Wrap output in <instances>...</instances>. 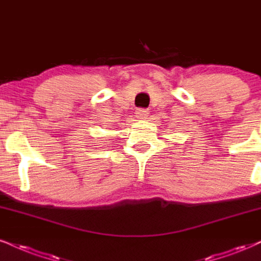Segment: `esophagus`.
Returning <instances> with one entry per match:
<instances>
[{
  "label": "esophagus",
  "mask_w": 261,
  "mask_h": 261,
  "mask_svg": "<svg viewBox=\"0 0 261 261\" xmlns=\"http://www.w3.org/2000/svg\"><path fill=\"white\" fill-rule=\"evenodd\" d=\"M147 115H148V111L147 109H139L136 112V117L139 119H146Z\"/></svg>",
  "instance_id": "34e87169"
}]
</instances>
